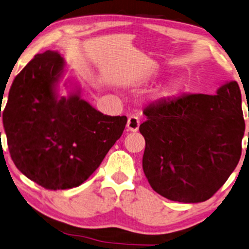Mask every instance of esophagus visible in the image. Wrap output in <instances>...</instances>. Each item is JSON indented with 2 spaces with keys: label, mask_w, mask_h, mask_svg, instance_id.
<instances>
[{
  "label": "esophagus",
  "mask_w": 249,
  "mask_h": 249,
  "mask_svg": "<svg viewBox=\"0 0 249 249\" xmlns=\"http://www.w3.org/2000/svg\"><path fill=\"white\" fill-rule=\"evenodd\" d=\"M139 125H140V120H139V118H138V116H136V114H132V116L129 117L128 124H127L128 131H131V132L138 131Z\"/></svg>",
  "instance_id": "34e87169"
}]
</instances>
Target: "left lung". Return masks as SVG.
Returning <instances> with one entry per match:
<instances>
[{
	"label": "left lung",
	"mask_w": 249,
	"mask_h": 249,
	"mask_svg": "<svg viewBox=\"0 0 249 249\" xmlns=\"http://www.w3.org/2000/svg\"><path fill=\"white\" fill-rule=\"evenodd\" d=\"M143 113L142 168L152 189L179 202L212 198L242 155L245 120L238 83L221 86L216 95L161 99Z\"/></svg>",
	"instance_id": "1"
}]
</instances>
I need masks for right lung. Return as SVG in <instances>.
<instances>
[{
    "mask_svg": "<svg viewBox=\"0 0 249 249\" xmlns=\"http://www.w3.org/2000/svg\"><path fill=\"white\" fill-rule=\"evenodd\" d=\"M58 52L36 54L15 76L3 111L13 162L49 190L85 182L121 137L127 117L99 112L79 95L58 100L53 85L63 71Z\"/></svg>",
    "mask_w": 249,
    "mask_h": 249,
    "instance_id": "obj_1",
    "label": "right lung"
}]
</instances>
